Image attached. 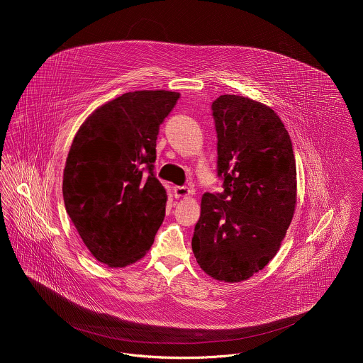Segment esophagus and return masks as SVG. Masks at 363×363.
Here are the masks:
<instances>
[{"instance_id":"obj_1","label":"esophagus","mask_w":363,"mask_h":363,"mask_svg":"<svg viewBox=\"0 0 363 363\" xmlns=\"http://www.w3.org/2000/svg\"><path fill=\"white\" fill-rule=\"evenodd\" d=\"M191 190L187 187V186H176L174 187V197L179 199V197H187L190 196Z\"/></svg>"}]
</instances>
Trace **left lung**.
I'll return each mask as SVG.
<instances>
[{
	"instance_id": "8db88e82",
	"label": "left lung",
	"mask_w": 363,
	"mask_h": 363,
	"mask_svg": "<svg viewBox=\"0 0 363 363\" xmlns=\"http://www.w3.org/2000/svg\"><path fill=\"white\" fill-rule=\"evenodd\" d=\"M222 193H206L191 247L218 281L240 282L279 250L296 204L291 137L277 113L236 95L212 102Z\"/></svg>"
}]
</instances>
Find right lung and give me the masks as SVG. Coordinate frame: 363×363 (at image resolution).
I'll list each match as a JSON object with an SVG mask.
<instances>
[{
    "instance_id": "1",
    "label": "right lung",
    "mask_w": 363,
    "mask_h": 363,
    "mask_svg": "<svg viewBox=\"0 0 363 363\" xmlns=\"http://www.w3.org/2000/svg\"><path fill=\"white\" fill-rule=\"evenodd\" d=\"M179 96L124 94L95 110L72 141L62 179L65 209L94 257L108 267L143 259L163 222L156 138Z\"/></svg>"
}]
</instances>
